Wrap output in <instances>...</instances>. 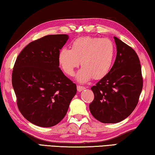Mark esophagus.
Instances as JSON below:
<instances>
[{
    "instance_id": "obj_1",
    "label": "esophagus",
    "mask_w": 155,
    "mask_h": 155,
    "mask_svg": "<svg viewBox=\"0 0 155 155\" xmlns=\"http://www.w3.org/2000/svg\"><path fill=\"white\" fill-rule=\"evenodd\" d=\"M85 89V87L84 86H81V85H77V90L78 91H81L84 90Z\"/></svg>"
}]
</instances>
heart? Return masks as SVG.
Instances as JSON below:
<instances>
[{
  "mask_svg": "<svg viewBox=\"0 0 155 155\" xmlns=\"http://www.w3.org/2000/svg\"><path fill=\"white\" fill-rule=\"evenodd\" d=\"M116 47L109 38L81 37L71 43V49L61 48L58 54L60 66L65 74L73 76L74 70L83 67L77 74L80 82L94 77L100 79L106 76L114 64Z\"/></svg>",
  "mask_w": 155,
  "mask_h": 155,
  "instance_id": "heart-1",
  "label": "heart"
}]
</instances>
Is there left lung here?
I'll return each instance as SVG.
<instances>
[{
    "mask_svg": "<svg viewBox=\"0 0 155 155\" xmlns=\"http://www.w3.org/2000/svg\"><path fill=\"white\" fill-rule=\"evenodd\" d=\"M117 55L111 69L91 87V115L103 123H117L130 115L143 87L140 61L136 52L116 37Z\"/></svg>",
    "mask_w": 155,
    "mask_h": 155,
    "instance_id": "left-lung-1",
    "label": "left lung"
}]
</instances>
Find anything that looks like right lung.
Wrapping results in <instances>:
<instances>
[{
    "mask_svg": "<svg viewBox=\"0 0 155 155\" xmlns=\"http://www.w3.org/2000/svg\"><path fill=\"white\" fill-rule=\"evenodd\" d=\"M68 40V35L59 34L31 41L15 62L12 81L18 109L39 127L61 122L77 93L76 84L59 67V52Z\"/></svg>",
    "mask_w": 155,
    "mask_h": 155,
    "instance_id": "right-lung-1",
    "label": "right lung"
}]
</instances>
